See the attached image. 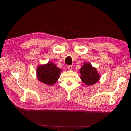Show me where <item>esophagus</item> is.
Segmentation results:
<instances>
[{
  "label": "esophagus",
  "mask_w": 131,
  "mask_h": 131,
  "mask_svg": "<svg viewBox=\"0 0 131 131\" xmlns=\"http://www.w3.org/2000/svg\"><path fill=\"white\" fill-rule=\"evenodd\" d=\"M68 69L69 70H72V66H68Z\"/></svg>",
  "instance_id": "obj_1"
}]
</instances>
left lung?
<instances>
[{
	"label": "left lung",
	"instance_id": "1",
	"mask_svg": "<svg viewBox=\"0 0 131 131\" xmlns=\"http://www.w3.org/2000/svg\"><path fill=\"white\" fill-rule=\"evenodd\" d=\"M81 81L87 85L96 84L100 79V75L96 68L93 67L90 63L84 62L80 69Z\"/></svg>",
	"mask_w": 131,
	"mask_h": 131
}]
</instances>
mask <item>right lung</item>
I'll list each match as a JSON object with an SVG mask.
<instances>
[{"label":"right lung","instance_id":"add662e5","mask_svg":"<svg viewBox=\"0 0 131 131\" xmlns=\"http://www.w3.org/2000/svg\"><path fill=\"white\" fill-rule=\"evenodd\" d=\"M61 71L54 63L48 62L47 63L37 66L36 76L38 80L41 83L52 86L59 78Z\"/></svg>","mask_w":131,"mask_h":131}]
</instances>
